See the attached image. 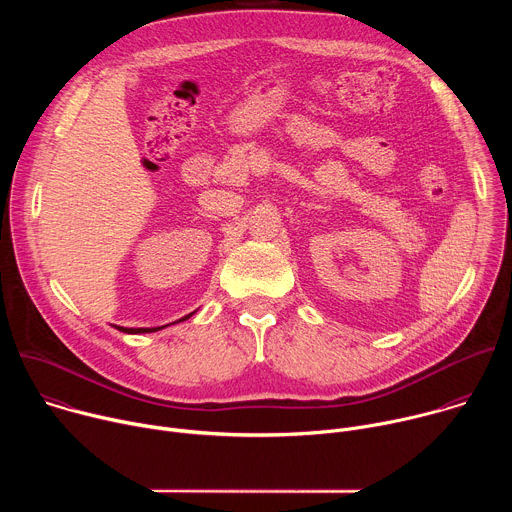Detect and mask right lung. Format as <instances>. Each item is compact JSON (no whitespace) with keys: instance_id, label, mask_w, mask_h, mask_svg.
<instances>
[{"instance_id":"1","label":"right lung","mask_w":512,"mask_h":512,"mask_svg":"<svg viewBox=\"0 0 512 512\" xmlns=\"http://www.w3.org/2000/svg\"><path fill=\"white\" fill-rule=\"evenodd\" d=\"M188 316H192V314H188ZM186 316V318H188ZM186 318H182V320H186ZM164 328V326H162ZM162 328H123V326H117V330H121V332H127V334H145V332H156V330H162Z\"/></svg>"}]
</instances>
